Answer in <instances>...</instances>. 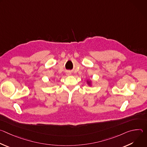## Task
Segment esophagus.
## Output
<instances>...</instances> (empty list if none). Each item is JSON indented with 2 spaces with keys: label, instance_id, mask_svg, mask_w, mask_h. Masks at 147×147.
Instances as JSON below:
<instances>
[{
  "label": "esophagus",
  "instance_id": "1",
  "mask_svg": "<svg viewBox=\"0 0 147 147\" xmlns=\"http://www.w3.org/2000/svg\"><path fill=\"white\" fill-rule=\"evenodd\" d=\"M66 74H67V76H69V75L71 74V72H70V71H67V73H66Z\"/></svg>",
  "mask_w": 147,
  "mask_h": 147
}]
</instances>
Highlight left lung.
<instances>
[{
  "mask_svg": "<svg viewBox=\"0 0 147 147\" xmlns=\"http://www.w3.org/2000/svg\"><path fill=\"white\" fill-rule=\"evenodd\" d=\"M86 82H87V84L88 86L91 87V86H92V81L91 80H90V79L87 80L86 81Z\"/></svg>",
  "mask_w": 147,
  "mask_h": 147,
  "instance_id": "left-lung-1",
  "label": "left lung"
}]
</instances>
